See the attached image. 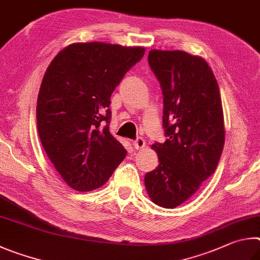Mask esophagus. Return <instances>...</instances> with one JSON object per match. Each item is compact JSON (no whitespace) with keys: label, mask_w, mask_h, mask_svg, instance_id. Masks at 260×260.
Segmentation results:
<instances>
[{"label":"esophagus","mask_w":260,"mask_h":260,"mask_svg":"<svg viewBox=\"0 0 260 260\" xmlns=\"http://www.w3.org/2000/svg\"><path fill=\"white\" fill-rule=\"evenodd\" d=\"M133 145H134V147H135L136 149H143V148L145 147V145H146V143H145L144 138L138 137V138L136 139L135 142L133 143Z\"/></svg>","instance_id":"34e87169"}]
</instances>
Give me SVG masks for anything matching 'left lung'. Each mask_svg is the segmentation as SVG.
Instances as JSON below:
<instances>
[{
	"label": "left lung",
	"instance_id": "left-lung-1",
	"mask_svg": "<svg viewBox=\"0 0 260 260\" xmlns=\"http://www.w3.org/2000/svg\"><path fill=\"white\" fill-rule=\"evenodd\" d=\"M148 63L162 88L168 138L152 145L160 165L145 175V187L154 203L172 209L197 193L219 163L225 143L221 98L201 57L151 50Z\"/></svg>",
	"mask_w": 260,
	"mask_h": 260
}]
</instances>
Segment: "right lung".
Listing matches in <instances>:
<instances>
[{
  "label": "right lung",
  "instance_id": "obj_1",
  "mask_svg": "<svg viewBox=\"0 0 260 260\" xmlns=\"http://www.w3.org/2000/svg\"><path fill=\"white\" fill-rule=\"evenodd\" d=\"M144 53L142 47L73 43L45 72L36 106L39 136L73 189L103 186L125 157L124 147L109 133L111 95Z\"/></svg>",
  "mask_w": 260,
  "mask_h": 260
}]
</instances>
